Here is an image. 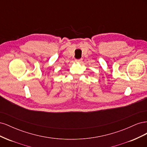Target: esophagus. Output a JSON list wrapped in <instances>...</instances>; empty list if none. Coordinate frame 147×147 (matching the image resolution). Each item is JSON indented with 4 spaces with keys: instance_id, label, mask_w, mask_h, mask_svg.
Returning a JSON list of instances; mask_svg holds the SVG:
<instances>
[{
    "instance_id": "obj_1",
    "label": "esophagus",
    "mask_w": 147,
    "mask_h": 147,
    "mask_svg": "<svg viewBox=\"0 0 147 147\" xmlns=\"http://www.w3.org/2000/svg\"><path fill=\"white\" fill-rule=\"evenodd\" d=\"M75 62H77V63H82V59H76V60H75Z\"/></svg>"
}]
</instances>
